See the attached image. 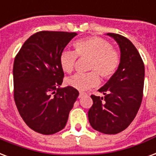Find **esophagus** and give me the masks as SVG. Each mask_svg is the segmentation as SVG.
Returning a JSON list of instances; mask_svg holds the SVG:
<instances>
[{"mask_svg": "<svg viewBox=\"0 0 156 156\" xmlns=\"http://www.w3.org/2000/svg\"><path fill=\"white\" fill-rule=\"evenodd\" d=\"M85 95H86V93H79V96H78V98H83V97Z\"/></svg>", "mask_w": 156, "mask_h": 156, "instance_id": "esophagus-1", "label": "esophagus"}]
</instances>
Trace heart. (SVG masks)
Returning a JSON list of instances; mask_svg holds the SVG:
<instances>
[{
  "instance_id": "obj_1",
  "label": "heart",
  "mask_w": 156,
  "mask_h": 156,
  "mask_svg": "<svg viewBox=\"0 0 156 156\" xmlns=\"http://www.w3.org/2000/svg\"><path fill=\"white\" fill-rule=\"evenodd\" d=\"M75 53L63 51L59 56V64L63 72H73L77 56L89 58L88 70L94 72L87 74H74L66 79L69 87L85 91L98 86L99 83L98 73L102 78H111L118 69L121 57L118 51L112 48L111 44L99 37H89L77 40L73 44Z\"/></svg>"
}]
</instances>
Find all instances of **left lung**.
Segmentation results:
<instances>
[{
  "label": "left lung",
  "instance_id": "8db88e82",
  "mask_svg": "<svg viewBox=\"0 0 156 156\" xmlns=\"http://www.w3.org/2000/svg\"><path fill=\"white\" fill-rule=\"evenodd\" d=\"M119 45L121 61L110 79L99 88L104 97L92 95L90 125L96 131L114 135L124 131L136 116L143 97L145 66L139 52L126 37L107 34Z\"/></svg>",
  "mask_w": 156,
  "mask_h": 156
}]
</instances>
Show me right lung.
<instances>
[{
    "mask_svg": "<svg viewBox=\"0 0 156 156\" xmlns=\"http://www.w3.org/2000/svg\"><path fill=\"white\" fill-rule=\"evenodd\" d=\"M77 33L40 31L31 35L14 61V98L29 127L52 135L66 126L79 95L77 89L60 87L64 76L59 56Z\"/></svg>",
    "mask_w": 156,
    "mask_h": 156,
    "instance_id": "obj_1",
    "label": "right lung"
}]
</instances>
